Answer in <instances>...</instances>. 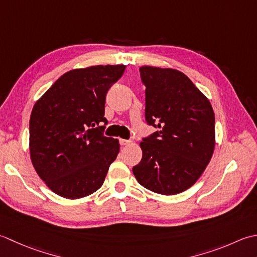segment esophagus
Listing matches in <instances>:
<instances>
[{
    "label": "esophagus",
    "mask_w": 257,
    "mask_h": 257,
    "mask_svg": "<svg viewBox=\"0 0 257 257\" xmlns=\"http://www.w3.org/2000/svg\"><path fill=\"white\" fill-rule=\"evenodd\" d=\"M119 144H121L122 146H124V145H128V144H131V141L121 139V140H119Z\"/></svg>",
    "instance_id": "1"
}]
</instances>
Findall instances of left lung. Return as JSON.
<instances>
[{
    "label": "left lung",
    "instance_id": "1",
    "mask_svg": "<svg viewBox=\"0 0 257 257\" xmlns=\"http://www.w3.org/2000/svg\"><path fill=\"white\" fill-rule=\"evenodd\" d=\"M145 119L159 128L140 143L133 167L141 185L163 195L190 188L202 175L215 146V116L207 97L182 72L142 66Z\"/></svg>",
    "mask_w": 257,
    "mask_h": 257
}]
</instances>
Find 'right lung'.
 <instances>
[{
	"mask_svg": "<svg viewBox=\"0 0 257 257\" xmlns=\"http://www.w3.org/2000/svg\"><path fill=\"white\" fill-rule=\"evenodd\" d=\"M125 65H96L66 72L33 106L30 153L34 169L55 194L85 197L102 186L119 152L103 134L108 88Z\"/></svg>",
	"mask_w": 257,
	"mask_h": 257,
	"instance_id": "add662e5",
	"label": "right lung"
}]
</instances>
